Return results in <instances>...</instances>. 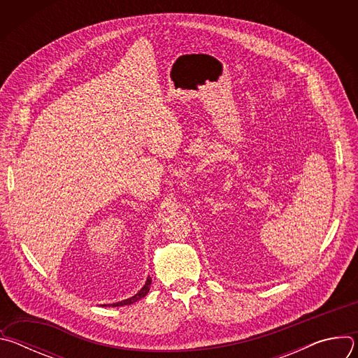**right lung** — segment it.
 <instances>
[{"instance_id": "1", "label": "right lung", "mask_w": 358, "mask_h": 358, "mask_svg": "<svg viewBox=\"0 0 358 358\" xmlns=\"http://www.w3.org/2000/svg\"><path fill=\"white\" fill-rule=\"evenodd\" d=\"M150 285H151V278L148 276L147 278V282H145V285L140 289V292L138 293H136L133 297H130V299H126V300H122V301H117V303H113V304H109V306H113V308H116V306H124V304H131V303H134V301H137V300H140L141 297H144L147 293H148V290H150ZM103 306H106V304H103Z\"/></svg>"}]
</instances>
